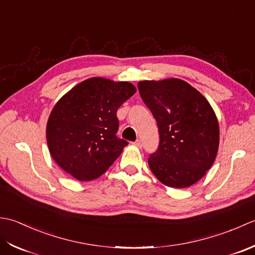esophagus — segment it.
<instances>
[{
	"mask_svg": "<svg viewBox=\"0 0 255 255\" xmlns=\"http://www.w3.org/2000/svg\"><path fill=\"white\" fill-rule=\"evenodd\" d=\"M134 145L136 147H138V148H141L142 147V143H141V141H139V139H136V141L134 142Z\"/></svg>",
	"mask_w": 255,
	"mask_h": 255,
	"instance_id": "esophagus-1",
	"label": "esophagus"
}]
</instances>
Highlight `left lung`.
Masks as SVG:
<instances>
[{
    "mask_svg": "<svg viewBox=\"0 0 255 255\" xmlns=\"http://www.w3.org/2000/svg\"><path fill=\"white\" fill-rule=\"evenodd\" d=\"M139 95L157 121L158 149L148 158L156 178L171 188L199 181L215 163L219 122L201 93L178 78L144 80Z\"/></svg>",
    "mask_w": 255,
    "mask_h": 255,
    "instance_id": "obj_1",
    "label": "left lung"
}]
</instances>
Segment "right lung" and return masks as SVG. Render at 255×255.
<instances>
[{
  "instance_id": "1",
  "label": "right lung",
  "mask_w": 255,
  "mask_h": 255,
  "mask_svg": "<svg viewBox=\"0 0 255 255\" xmlns=\"http://www.w3.org/2000/svg\"><path fill=\"white\" fill-rule=\"evenodd\" d=\"M136 92L128 81L92 77L62 96L51 110L46 138L51 157L80 181L105 174L128 142L118 138V108Z\"/></svg>"
}]
</instances>
